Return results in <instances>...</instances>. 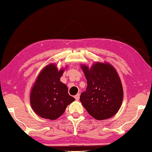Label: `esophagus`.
<instances>
[{
  "label": "esophagus",
  "mask_w": 152,
  "mask_h": 152,
  "mask_svg": "<svg viewBox=\"0 0 152 152\" xmlns=\"http://www.w3.org/2000/svg\"><path fill=\"white\" fill-rule=\"evenodd\" d=\"M75 99H76V100H79V98H80V94H77L75 96Z\"/></svg>",
  "instance_id": "34e87169"
}]
</instances>
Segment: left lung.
<instances>
[{"label": "left lung", "mask_w": 152, "mask_h": 152, "mask_svg": "<svg viewBox=\"0 0 152 152\" xmlns=\"http://www.w3.org/2000/svg\"><path fill=\"white\" fill-rule=\"evenodd\" d=\"M87 79L86 91L80 102L97 120L110 118L118 113L123 99V89L117 71L110 63L96 62L89 68L81 64Z\"/></svg>", "instance_id": "8db88e82"}]
</instances>
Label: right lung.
Masks as SVG:
<instances>
[{
    "mask_svg": "<svg viewBox=\"0 0 152 152\" xmlns=\"http://www.w3.org/2000/svg\"><path fill=\"white\" fill-rule=\"evenodd\" d=\"M66 67L58 70L55 63H50L37 77L29 96L31 108L40 117L56 120L75 100L68 94L67 86L60 80Z\"/></svg>",
    "mask_w": 152,
    "mask_h": 152,
    "instance_id": "right-lung-1",
    "label": "right lung"
}]
</instances>
